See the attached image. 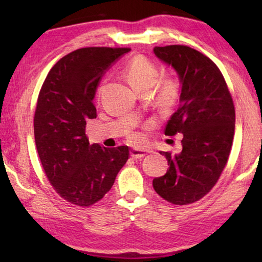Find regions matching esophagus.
Listing matches in <instances>:
<instances>
[{"mask_svg":"<svg viewBox=\"0 0 262 262\" xmlns=\"http://www.w3.org/2000/svg\"><path fill=\"white\" fill-rule=\"evenodd\" d=\"M147 155V151L144 149H132L130 150V156L135 159H139L144 157Z\"/></svg>","mask_w":262,"mask_h":262,"instance_id":"1","label":"esophagus"}]
</instances>
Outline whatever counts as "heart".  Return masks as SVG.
<instances>
[{
	"instance_id": "b5f03b06",
	"label": "heart",
	"mask_w": 262,
	"mask_h": 262,
	"mask_svg": "<svg viewBox=\"0 0 262 262\" xmlns=\"http://www.w3.org/2000/svg\"><path fill=\"white\" fill-rule=\"evenodd\" d=\"M125 76L137 94L149 91L158 78V69L151 61L143 56H136L126 66ZM179 95V84L173 78H164L156 89V104L161 108H168L176 103ZM133 141H139V135H133Z\"/></svg>"
}]
</instances>
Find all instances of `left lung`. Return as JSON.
<instances>
[{
  "label": "left lung",
  "mask_w": 262,
  "mask_h": 262,
  "mask_svg": "<svg viewBox=\"0 0 262 262\" xmlns=\"http://www.w3.org/2000/svg\"><path fill=\"white\" fill-rule=\"evenodd\" d=\"M154 53L180 82L179 108L165 135L184 137L180 152H159L170 167L152 186L164 200L188 205L214 187L228 162L236 122L233 101L220 69L202 53L181 45L155 47Z\"/></svg>",
  "instance_id": "1"
}]
</instances>
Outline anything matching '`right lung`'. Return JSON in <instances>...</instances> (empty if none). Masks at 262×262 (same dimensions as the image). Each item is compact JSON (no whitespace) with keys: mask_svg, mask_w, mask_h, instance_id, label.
I'll return each instance as SVG.
<instances>
[{"mask_svg":"<svg viewBox=\"0 0 262 262\" xmlns=\"http://www.w3.org/2000/svg\"><path fill=\"white\" fill-rule=\"evenodd\" d=\"M129 48L86 47L54 64L34 113V139L48 180L61 198L89 207L108 192L125 165L127 145L89 143L85 126L97 118L94 99L101 77Z\"/></svg>","mask_w":262,"mask_h":262,"instance_id":"obj_1","label":"right lung"}]
</instances>
